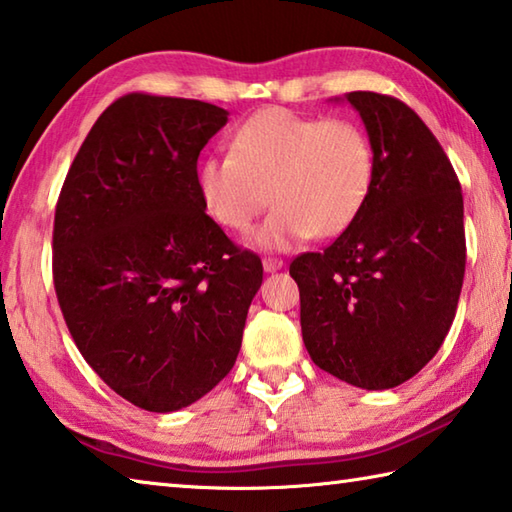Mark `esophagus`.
<instances>
[{
	"label": "esophagus",
	"mask_w": 512,
	"mask_h": 512,
	"mask_svg": "<svg viewBox=\"0 0 512 512\" xmlns=\"http://www.w3.org/2000/svg\"><path fill=\"white\" fill-rule=\"evenodd\" d=\"M262 266H264L266 273H275V271H280V268L284 266V262H282L280 257H264L262 259Z\"/></svg>",
	"instance_id": "esophagus-1"
}]
</instances>
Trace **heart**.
<instances>
[{
	"label": "heart",
	"mask_w": 512,
	"mask_h": 512,
	"mask_svg": "<svg viewBox=\"0 0 512 512\" xmlns=\"http://www.w3.org/2000/svg\"><path fill=\"white\" fill-rule=\"evenodd\" d=\"M374 176V143L358 123L271 107L237 129L230 154L199 165L197 188L208 217L237 232L253 224L271 192L275 208L253 244L286 250L311 235L345 232L367 203Z\"/></svg>",
	"instance_id": "b5f03b06"
}]
</instances>
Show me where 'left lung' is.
I'll return each instance as SVG.
<instances>
[{
    "label": "left lung",
    "instance_id": "obj_1",
    "mask_svg": "<svg viewBox=\"0 0 512 512\" xmlns=\"http://www.w3.org/2000/svg\"><path fill=\"white\" fill-rule=\"evenodd\" d=\"M374 143L360 215L322 253L297 255L302 340L311 360L362 389L416 376L443 345L466 273L463 194L441 143L398 98L351 91Z\"/></svg>",
    "mask_w": 512,
    "mask_h": 512
}]
</instances>
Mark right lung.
Listing matches in <instances>:
<instances>
[{
	"label": "right lung",
	"instance_id": "right-lung-1",
	"mask_svg": "<svg viewBox=\"0 0 512 512\" xmlns=\"http://www.w3.org/2000/svg\"><path fill=\"white\" fill-rule=\"evenodd\" d=\"M228 123L203 100L127 94L91 127L53 221V284L89 367L136 407L174 412L237 360L264 268L199 197L197 161Z\"/></svg>",
	"mask_w": 512,
	"mask_h": 512
}]
</instances>
